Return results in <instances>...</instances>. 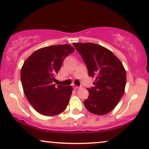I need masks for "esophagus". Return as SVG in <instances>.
<instances>
[{
    "mask_svg": "<svg viewBox=\"0 0 149 149\" xmlns=\"http://www.w3.org/2000/svg\"><path fill=\"white\" fill-rule=\"evenodd\" d=\"M73 88L74 89H79V88H81V86H76L75 84H73Z\"/></svg>",
    "mask_w": 149,
    "mask_h": 149,
    "instance_id": "34e87169",
    "label": "esophagus"
}]
</instances>
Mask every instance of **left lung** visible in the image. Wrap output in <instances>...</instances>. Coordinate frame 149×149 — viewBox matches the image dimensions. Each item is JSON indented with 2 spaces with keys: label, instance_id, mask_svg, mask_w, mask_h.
<instances>
[{
  "label": "left lung",
  "instance_id": "obj_1",
  "mask_svg": "<svg viewBox=\"0 0 149 149\" xmlns=\"http://www.w3.org/2000/svg\"><path fill=\"white\" fill-rule=\"evenodd\" d=\"M95 79L84 104L88 112L104 115L114 109L124 94L127 76L120 61L110 50L93 43H73Z\"/></svg>",
  "mask_w": 149,
  "mask_h": 149
}]
</instances>
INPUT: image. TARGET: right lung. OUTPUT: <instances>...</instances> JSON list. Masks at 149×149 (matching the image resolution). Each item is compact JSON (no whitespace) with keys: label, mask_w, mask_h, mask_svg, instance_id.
Listing matches in <instances>:
<instances>
[{"label":"right lung","mask_w":149,"mask_h":149,"mask_svg":"<svg viewBox=\"0 0 149 149\" xmlns=\"http://www.w3.org/2000/svg\"><path fill=\"white\" fill-rule=\"evenodd\" d=\"M73 52L69 44L50 45L34 52L24 63L20 73L24 93L41 114L52 116L66 109L72 86H55L52 82L65 57Z\"/></svg>","instance_id":"right-lung-1"}]
</instances>
